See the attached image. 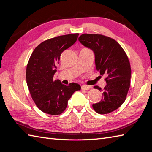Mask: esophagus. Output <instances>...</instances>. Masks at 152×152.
Wrapping results in <instances>:
<instances>
[{"label":"esophagus","instance_id":"obj_1","mask_svg":"<svg viewBox=\"0 0 152 152\" xmlns=\"http://www.w3.org/2000/svg\"><path fill=\"white\" fill-rule=\"evenodd\" d=\"M92 88V87L90 86H87V85H83L81 86V89L82 90H88Z\"/></svg>","mask_w":152,"mask_h":152}]
</instances>
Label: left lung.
<instances>
[{"label":"left lung","mask_w":152,"mask_h":152,"mask_svg":"<svg viewBox=\"0 0 152 152\" xmlns=\"http://www.w3.org/2000/svg\"><path fill=\"white\" fill-rule=\"evenodd\" d=\"M79 40L93 50L96 69L107 76L103 89L94 87L103 92V98L92 104L93 109L101 114L113 112L124 103L130 87L131 69L126 53L116 40L102 34H83Z\"/></svg>","instance_id":"left-lung-1"}]
</instances>
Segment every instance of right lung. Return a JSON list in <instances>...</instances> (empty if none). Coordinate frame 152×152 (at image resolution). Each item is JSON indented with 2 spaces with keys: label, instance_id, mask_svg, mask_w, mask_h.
<instances>
[{
  "label": "right lung",
  "instance_id": "obj_1",
  "mask_svg": "<svg viewBox=\"0 0 152 152\" xmlns=\"http://www.w3.org/2000/svg\"><path fill=\"white\" fill-rule=\"evenodd\" d=\"M78 33L70 34L47 39L36 47L26 66V83L36 105L42 112L58 115L66 109L73 94L80 90L75 83L66 86L54 80L62 53L73 45Z\"/></svg>",
  "mask_w": 152,
  "mask_h": 152
}]
</instances>
